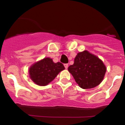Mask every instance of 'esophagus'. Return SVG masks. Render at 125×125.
<instances>
[{
    "mask_svg": "<svg viewBox=\"0 0 125 125\" xmlns=\"http://www.w3.org/2000/svg\"><path fill=\"white\" fill-rule=\"evenodd\" d=\"M64 67H65V68H66V69H68V64H64Z\"/></svg>",
    "mask_w": 125,
    "mask_h": 125,
    "instance_id": "1",
    "label": "esophagus"
}]
</instances>
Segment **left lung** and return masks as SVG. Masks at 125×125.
Wrapping results in <instances>:
<instances>
[{"label": "left lung", "instance_id": "obj_1", "mask_svg": "<svg viewBox=\"0 0 125 125\" xmlns=\"http://www.w3.org/2000/svg\"><path fill=\"white\" fill-rule=\"evenodd\" d=\"M68 71L76 83L83 89H91L100 84L105 75L106 68L103 62L88 51L78 52Z\"/></svg>", "mask_w": 125, "mask_h": 125}]
</instances>
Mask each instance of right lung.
I'll use <instances>...</instances> for the list:
<instances>
[{"label":"right lung","mask_w":125,"mask_h":125,"mask_svg":"<svg viewBox=\"0 0 125 125\" xmlns=\"http://www.w3.org/2000/svg\"><path fill=\"white\" fill-rule=\"evenodd\" d=\"M65 69L62 63L54 62L50 57H46L33 64L29 69V77L34 83L44 86L54 79Z\"/></svg>","instance_id":"add662e5"}]
</instances>
